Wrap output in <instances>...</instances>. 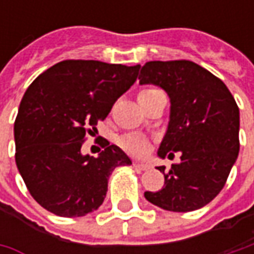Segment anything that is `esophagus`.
I'll list each match as a JSON object with an SVG mask.
<instances>
[{
    "instance_id": "esophagus-1",
    "label": "esophagus",
    "mask_w": 254,
    "mask_h": 254,
    "mask_svg": "<svg viewBox=\"0 0 254 254\" xmlns=\"http://www.w3.org/2000/svg\"><path fill=\"white\" fill-rule=\"evenodd\" d=\"M134 167H135V168H138V170H141V171H145L150 168V165H148V164H145V162H141V161L134 162Z\"/></svg>"
}]
</instances>
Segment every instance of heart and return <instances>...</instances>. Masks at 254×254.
I'll list each match as a JSON object with an SVG mask.
<instances>
[{
    "label": "heart",
    "mask_w": 254,
    "mask_h": 254,
    "mask_svg": "<svg viewBox=\"0 0 254 254\" xmlns=\"http://www.w3.org/2000/svg\"><path fill=\"white\" fill-rule=\"evenodd\" d=\"M154 92H158L157 89H144L138 97H147ZM119 144L120 147L124 148L126 151L135 154V155H141L144 152L150 148V138L144 134H138V132H128V134H124L119 138Z\"/></svg>",
    "instance_id": "obj_1"
}]
</instances>
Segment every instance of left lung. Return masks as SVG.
I'll return each mask as SVG.
<instances>
[{"label":"left lung","mask_w":254,"mask_h":254,"mask_svg":"<svg viewBox=\"0 0 254 254\" xmlns=\"http://www.w3.org/2000/svg\"><path fill=\"white\" fill-rule=\"evenodd\" d=\"M140 83L168 93L170 124L158 155L181 161L164 174V187L145 199L165 210L190 212L208 205L225 187L239 154V107L226 84L190 61H152L140 69Z\"/></svg>","instance_id":"1"}]
</instances>
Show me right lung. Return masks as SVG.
Returning a JSON list of instances; mask_svg holds the SVG:
<instances>
[{"instance_id": "right-lung-1", "label": "right lung", "mask_w": 254, "mask_h": 254, "mask_svg": "<svg viewBox=\"0 0 254 254\" xmlns=\"http://www.w3.org/2000/svg\"><path fill=\"white\" fill-rule=\"evenodd\" d=\"M140 64L62 61L41 73L19 104L14 124L15 162L29 193L58 216H84L104 200L114 168L130 165L122 148L103 140L104 151L82 154L113 104L137 79Z\"/></svg>"}]
</instances>
